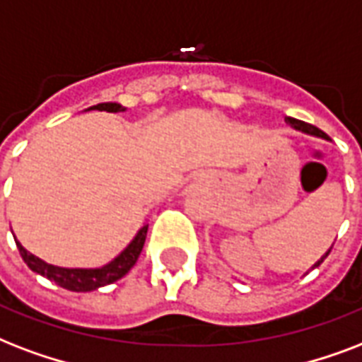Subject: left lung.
<instances>
[{
  "label": "left lung",
  "instance_id": "8db88e82",
  "mask_svg": "<svg viewBox=\"0 0 362 362\" xmlns=\"http://www.w3.org/2000/svg\"><path fill=\"white\" fill-rule=\"evenodd\" d=\"M285 120H287L288 124L293 126V128H295V130L306 132V134H312V136H317V137H323V139H329V136H327V134H325L323 130H319L317 126H312V124H308V122H302V120H298V119H293V117H285ZM330 249H332V247H330ZM330 249H329V251H327V253L323 255V259H321V260H317V262H315V264H313V268H315V266H319V264H321V262H323V260L327 259V257H329Z\"/></svg>",
  "mask_w": 362,
  "mask_h": 362
}]
</instances>
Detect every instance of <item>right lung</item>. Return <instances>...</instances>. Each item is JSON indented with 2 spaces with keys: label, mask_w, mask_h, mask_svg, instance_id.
<instances>
[{
  "label": "right lung",
  "mask_w": 362,
  "mask_h": 362,
  "mask_svg": "<svg viewBox=\"0 0 362 362\" xmlns=\"http://www.w3.org/2000/svg\"><path fill=\"white\" fill-rule=\"evenodd\" d=\"M96 111H107V113H119L124 111V107L120 103H98L94 107ZM147 228L149 225H145L141 230L137 232L136 238L132 240L130 245L122 251L115 260H111L109 264L102 266V268H60V266L47 264L45 260L37 259L35 255L22 247L21 243L16 242V247L21 251L22 260L26 262L28 268L33 270L35 274H41L43 277L54 281L56 285L67 288V291H75V293H88V291H96L98 287L109 285V283L117 281L122 276H126L130 268L136 264V260L139 259L143 243L147 238Z\"/></svg>",
  "instance_id": "obj_1"
}]
</instances>
